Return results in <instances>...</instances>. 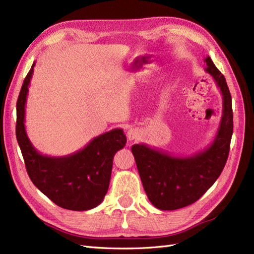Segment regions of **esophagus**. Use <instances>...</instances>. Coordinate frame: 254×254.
I'll list each match as a JSON object with an SVG mask.
<instances>
[{
	"mask_svg": "<svg viewBox=\"0 0 254 254\" xmlns=\"http://www.w3.org/2000/svg\"><path fill=\"white\" fill-rule=\"evenodd\" d=\"M127 135L128 141H134V139L138 138L139 133H138V131L136 130V128H130V130L127 131Z\"/></svg>",
	"mask_w": 254,
	"mask_h": 254,
	"instance_id": "esophagus-1",
	"label": "esophagus"
}]
</instances>
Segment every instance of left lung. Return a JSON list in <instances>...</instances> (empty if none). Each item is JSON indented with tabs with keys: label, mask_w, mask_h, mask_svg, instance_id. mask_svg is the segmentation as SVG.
<instances>
[{
	"label": "left lung",
	"mask_w": 254,
	"mask_h": 254,
	"mask_svg": "<svg viewBox=\"0 0 254 254\" xmlns=\"http://www.w3.org/2000/svg\"><path fill=\"white\" fill-rule=\"evenodd\" d=\"M204 62L205 71L212 75L223 95V116L212 144L189 157H176L145 144L132 146L144 190L159 209L174 210L196 202L217 180L228 158L234 128L231 95L212 59L206 57Z\"/></svg>",
	"instance_id": "left-lung-1"
}]
</instances>
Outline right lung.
Segmentation results:
<instances>
[{
    "label": "right lung",
    "instance_id": "obj_1",
    "mask_svg": "<svg viewBox=\"0 0 254 254\" xmlns=\"http://www.w3.org/2000/svg\"><path fill=\"white\" fill-rule=\"evenodd\" d=\"M35 62L21 86L16 104V137L32 183L58 206L88 210L102 202L109 188L113 156L126 146L122 128H115L91 139L78 152L51 157L32 146L25 130V107Z\"/></svg>",
    "mask_w": 254,
    "mask_h": 254
}]
</instances>
